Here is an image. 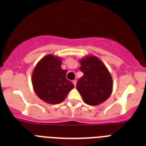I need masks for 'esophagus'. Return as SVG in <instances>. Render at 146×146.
Wrapping results in <instances>:
<instances>
[{
	"instance_id": "obj_1",
	"label": "esophagus",
	"mask_w": 146,
	"mask_h": 146,
	"mask_svg": "<svg viewBox=\"0 0 146 146\" xmlns=\"http://www.w3.org/2000/svg\"><path fill=\"white\" fill-rule=\"evenodd\" d=\"M72 82H73L74 86H76V85H77V80H74L72 81Z\"/></svg>"
}]
</instances>
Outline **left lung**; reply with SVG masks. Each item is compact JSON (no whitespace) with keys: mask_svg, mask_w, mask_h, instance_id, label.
I'll return each mask as SVG.
<instances>
[{"mask_svg":"<svg viewBox=\"0 0 146 146\" xmlns=\"http://www.w3.org/2000/svg\"><path fill=\"white\" fill-rule=\"evenodd\" d=\"M83 76L77 82V89L85 103L98 105L110 96L113 79L107 67L97 57L88 55L80 60Z\"/></svg>","mask_w":146,"mask_h":146,"instance_id":"obj_1","label":"left lung"}]
</instances>
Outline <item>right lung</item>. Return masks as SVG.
Masks as SVG:
<instances>
[{"label": "right lung", "mask_w": 146, "mask_h": 146, "mask_svg": "<svg viewBox=\"0 0 146 146\" xmlns=\"http://www.w3.org/2000/svg\"><path fill=\"white\" fill-rule=\"evenodd\" d=\"M61 58L47 55L35 66L32 85L38 97L51 104L64 102L74 85L66 77L67 70L61 69Z\"/></svg>", "instance_id": "add662e5"}]
</instances>
